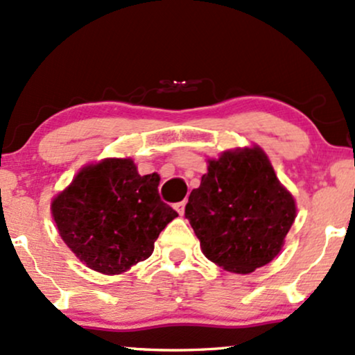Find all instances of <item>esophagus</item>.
<instances>
[{"label":"esophagus","mask_w":355,"mask_h":355,"mask_svg":"<svg viewBox=\"0 0 355 355\" xmlns=\"http://www.w3.org/2000/svg\"><path fill=\"white\" fill-rule=\"evenodd\" d=\"M185 205H187V202L183 200V202H178V203H175V210L178 211V214L180 215H183L185 214Z\"/></svg>","instance_id":"esophagus-1"}]
</instances>
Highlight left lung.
<instances>
[{
  "instance_id": "8db88e82",
  "label": "left lung",
  "mask_w": 355,
  "mask_h": 355,
  "mask_svg": "<svg viewBox=\"0 0 355 355\" xmlns=\"http://www.w3.org/2000/svg\"><path fill=\"white\" fill-rule=\"evenodd\" d=\"M295 200L262 148H237L209 160L191 190L185 217L203 255L234 274H250L274 260L295 220Z\"/></svg>"
}]
</instances>
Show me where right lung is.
<instances>
[{
    "mask_svg": "<svg viewBox=\"0 0 355 355\" xmlns=\"http://www.w3.org/2000/svg\"><path fill=\"white\" fill-rule=\"evenodd\" d=\"M157 173L138 175L132 158L81 168L51 203L61 239L83 263L107 275L148 259L178 214L162 202Z\"/></svg>",
    "mask_w": 355,
    "mask_h": 355,
    "instance_id": "add662e5",
    "label": "right lung"
}]
</instances>
